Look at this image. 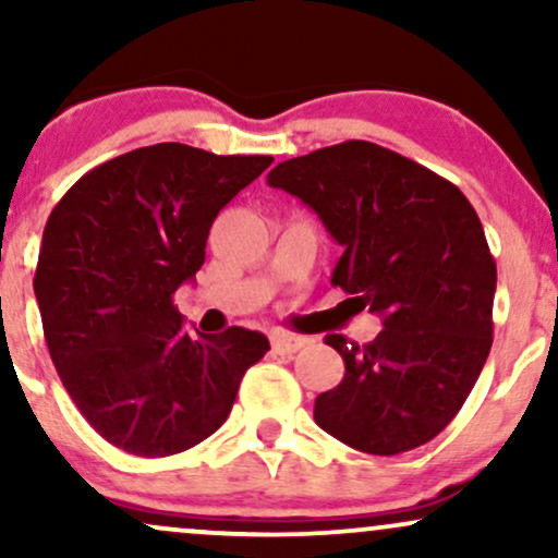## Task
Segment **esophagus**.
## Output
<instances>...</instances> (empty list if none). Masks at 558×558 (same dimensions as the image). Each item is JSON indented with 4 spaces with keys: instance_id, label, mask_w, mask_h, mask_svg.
<instances>
[{
    "instance_id": "obj_1",
    "label": "esophagus",
    "mask_w": 558,
    "mask_h": 558,
    "mask_svg": "<svg viewBox=\"0 0 558 558\" xmlns=\"http://www.w3.org/2000/svg\"><path fill=\"white\" fill-rule=\"evenodd\" d=\"M310 343V338L293 336V332H272V349L278 354H296L299 349Z\"/></svg>"
}]
</instances>
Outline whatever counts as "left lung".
Instances as JSON below:
<instances>
[{"label": "left lung", "instance_id": "left-lung-1", "mask_svg": "<svg viewBox=\"0 0 558 558\" xmlns=\"http://www.w3.org/2000/svg\"><path fill=\"white\" fill-rule=\"evenodd\" d=\"M343 246L330 283L383 317L375 341L328 336L345 375L317 396L332 438L396 457L433 440L475 388L493 343L496 262L466 196L369 141H343L270 170Z\"/></svg>", "mask_w": 558, "mask_h": 558}]
</instances>
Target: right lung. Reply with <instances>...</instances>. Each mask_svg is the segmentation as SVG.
Wrapping results in <instances>:
<instances>
[{"instance_id":"add662e5","label":"right lung","mask_w":558,"mask_h":558,"mask_svg":"<svg viewBox=\"0 0 558 558\" xmlns=\"http://www.w3.org/2000/svg\"><path fill=\"white\" fill-rule=\"evenodd\" d=\"M270 165L141 146L88 170L49 215L34 278L49 356L88 425L133 457L209 438L270 351L257 330L189 332L172 304L204 265L215 217Z\"/></svg>"}]
</instances>
